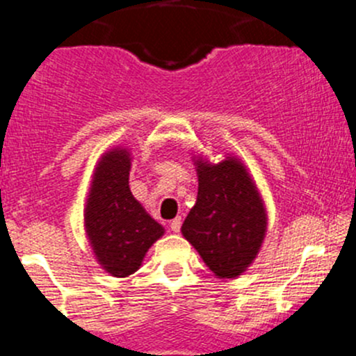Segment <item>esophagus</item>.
Masks as SVG:
<instances>
[{
  "instance_id": "34e87169",
  "label": "esophagus",
  "mask_w": 356,
  "mask_h": 356,
  "mask_svg": "<svg viewBox=\"0 0 356 356\" xmlns=\"http://www.w3.org/2000/svg\"><path fill=\"white\" fill-rule=\"evenodd\" d=\"M181 225H182L181 217L174 218V220L170 222V231H172V232H179V231H181Z\"/></svg>"
}]
</instances>
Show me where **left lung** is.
I'll return each instance as SVG.
<instances>
[{
    "label": "left lung",
    "instance_id": "obj_1",
    "mask_svg": "<svg viewBox=\"0 0 356 356\" xmlns=\"http://www.w3.org/2000/svg\"><path fill=\"white\" fill-rule=\"evenodd\" d=\"M198 181L182 234L217 277H238L254 260L267 229L260 195L234 158L218 165L198 161Z\"/></svg>",
    "mask_w": 356,
    "mask_h": 356
}]
</instances>
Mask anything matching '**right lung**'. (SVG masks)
Returning <instances> with one entry per match:
<instances>
[{
  "label": "right lung",
  "mask_w": 356,
  "mask_h": 356,
  "mask_svg": "<svg viewBox=\"0 0 356 356\" xmlns=\"http://www.w3.org/2000/svg\"><path fill=\"white\" fill-rule=\"evenodd\" d=\"M131 156L125 149L103 155L86 204V231L98 261L115 277H127L163 234L129 189Z\"/></svg>",
  "instance_id": "add662e5"
}]
</instances>
